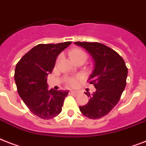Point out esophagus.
I'll use <instances>...</instances> for the list:
<instances>
[{
	"label": "esophagus",
	"mask_w": 146,
	"mask_h": 146,
	"mask_svg": "<svg viewBox=\"0 0 146 146\" xmlns=\"http://www.w3.org/2000/svg\"><path fill=\"white\" fill-rule=\"evenodd\" d=\"M70 93L73 94H75V95H76V94H79V92H77V91H71Z\"/></svg>",
	"instance_id": "esophagus-1"
}]
</instances>
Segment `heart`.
<instances>
[{
  "mask_svg": "<svg viewBox=\"0 0 146 146\" xmlns=\"http://www.w3.org/2000/svg\"><path fill=\"white\" fill-rule=\"evenodd\" d=\"M69 57L73 62H76V61H85L86 58H87V54H86V53L83 50H82L81 48H73L72 50L70 51ZM59 58H60V57L58 58V59ZM68 82H69L70 85L73 86V85H75L76 84V79H70Z\"/></svg>",
  "mask_w": 146,
  "mask_h": 146,
  "instance_id": "obj_1",
  "label": "heart"
}]
</instances>
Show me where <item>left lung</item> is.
Listing matches in <instances>:
<instances>
[{
    "label": "left lung",
    "instance_id": "8db88e82",
    "mask_svg": "<svg viewBox=\"0 0 146 146\" xmlns=\"http://www.w3.org/2000/svg\"><path fill=\"white\" fill-rule=\"evenodd\" d=\"M91 54L94 62L93 70L89 76L90 84L96 91L90 94L86 105L79 106L85 116L98 119L106 115L120 100L126 86L127 68L124 61L115 51L99 42H75Z\"/></svg>",
    "mask_w": 146,
    "mask_h": 146
}]
</instances>
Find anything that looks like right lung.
<instances>
[{
  "label": "right lung",
  "mask_w": 146,
  "mask_h": 146,
  "mask_svg": "<svg viewBox=\"0 0 146 146\" xmlns=\"http://www.w3.org/2000/svg\"><path fill=\"white\" fill-rule=\"evenodd\" d=\"M71 42L39 44L26 53L15 66L18 93L33 112L42 119H51L61 113L67 91L48 89L46 77L52 73L59 54Z\"/></svg>",
  "instance_id": "add662e5"
}]
</instances>
